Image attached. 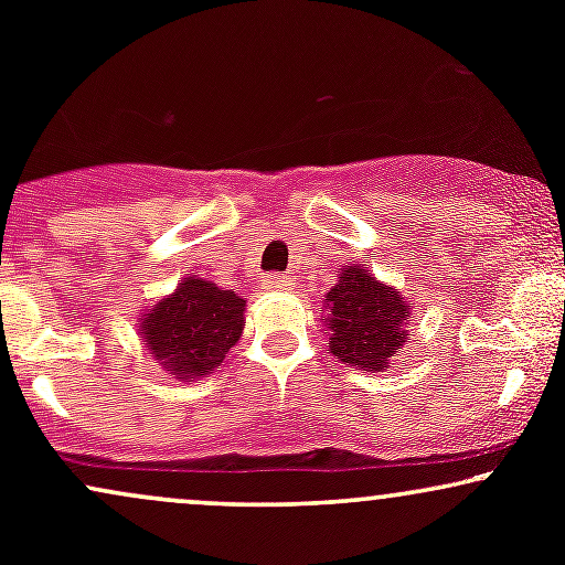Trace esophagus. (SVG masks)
Masks as SVG:
<instances>
[{"instance_id": "obj_1", "label": "esophagus", "mask_w": 565, "mask_h": 565, "mask_svg": "<svg viewBox=\"0 0 565 565\" xmlns=\"http://www.w3.org/2000/svg\"><path fill=\"white\" fill-rule=\"evenodd\" d=\"M263 284L270 291H287L291 287V278L287 274H268L263 278Z\"/></svg>"}]
</instances>
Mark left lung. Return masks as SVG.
<instances>
[{
	"instance_id": "left-lung-1",
	"label": "left lung",
	"mask_w": 565,
	"mask_h": 565,
	"mask_svg": "<svg viewBox=\"0 0 565 565\" xmlns=\"http://www.w3.org/2000/svg\"><path fill=\"white\" fill-rule=\"evenodd\" d=\"M327 316H321L329 350L348 366L382 372L406 342L412 302L398 289L385 287L361 265L340 270V281L327 291Z\"/></svg>"
}]
</instances>
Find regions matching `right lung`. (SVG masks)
I'll use <instances>...</instances> for the list:
<instances>
[{
    "label": "right lung",
    "instance_id": "right-lung-1",
    "mask_svg": "<svg viewBox=\"0 0 565 565\" xmlns=\"http://www.w3.org/2000/svg\"><path fill=\"white\" fill-rule=\"evenodd\" d=\"M244 297L188 276L140 319L142 345L170 377L193 382L212 374L244 332Z\"/></svg>",
    "mask_w": 565,
    "mask_h": 565
}]
</instances>
